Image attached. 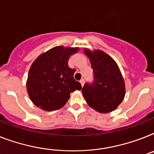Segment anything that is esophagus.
Here are the masks:
<instances>
[{
    "instance_id": "34e87169",
    "label": "esophagus",
    "mask_w": 154,
    "mask_h": 154,
    "mask_svg": "<svg viewBox=\"0 0 154 154\" xmlns=\"http://www.w3.org/2000/svg\"><path fill=\"white\" fill-rule=\"evenodd\" d=\"M84 79H81L80 80V83H81V85H82V87L83 86V85H84Z\"/></svg>"
}]
</instances>
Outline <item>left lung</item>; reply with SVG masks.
I'll return each instance as SVG.
<instances>
[{
	"instance_id": "obj_1",
	"label": "left lung",
	"mask_w": 154,
	"mask_h": 154,
	"mask_svg": "<svg viewBox=\"0 0 154 154\" xmlns=\"http://www.w3.org/2000/svg\"><path fill=\"white\" fill-rule=\"evenodd\" d=\"M94 70V82L86 83L82 95L92 109L101 113L115 110L125 96V82L117 63L101 50L84 49Z\"/></svg>"
}]
</instances>
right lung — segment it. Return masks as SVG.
I'll return each instance as SVG.
<instances>
[{"label": "right lung", "mask_w": 154, "mask_h": 154, "mask_svg": "<svg viewBox=\"0 0 154 154\" xmlns=\"http://www.w3.org/2000/svg\"><path fill=\"white\" fill-rule=\"evenodd\" d=\"M79 48L53 47L37 57L33 62L26 80V91L34 105L45 111L62 108L70 94L82 90L74 79L75 69L70 68L68 60Z\"/></svg>", "instance_id": "obj_1"}]
</instances>
